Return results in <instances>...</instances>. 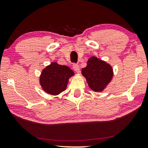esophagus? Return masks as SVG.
<instances>
[{
  "label": "esophagus",
  "instance_id": "34e87169",
  "mask_svg": "<svg viewBox=\"0 0 148 148\" xmlns=\"http://www.w3.org/2000/svg\"><path fill=\"white\" fill-rule=\"evenodd\" d=\"M73 69H74V71L77 72V73H79V71H80L79 65L77 64H73Z\"/></svg>",
  "mask_w": 148,
  "mask_h": 148
}]
</instances>
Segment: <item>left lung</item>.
<instances>
[{"label":"left lung","instance_id":"left-lung-1","mask_svg":"<svg viewBox=\"0 0 148 148\" xmlns=\"http://www.w3.org/2000/svg\"><path fill=\"white\" fill-rule=\"evenodd\" d=\"M82 74L92 91L101 92L111 82L114 72L111 65L93 56L87 61L86 67L82 69Z\"/></svg>","mask_w":148,"mask_h":148}]
</instances>
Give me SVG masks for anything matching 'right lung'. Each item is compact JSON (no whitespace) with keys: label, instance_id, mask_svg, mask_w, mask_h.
<instances>
[{"label":"right lung","instance_id":"right-lung-1","mask_svg":"<svg viewBox=\"0 0 148 148\" xmlns=\"http://www.w3.org/2000/svg\"><path fill=\"white\" fill-rule=\"evenodd\" d=\"M73 71L64 65L53 62L43 69L40 76V84L47 93L57 95L66 89Z\"/></svg>","mask_w":148,"mask_h":148}]
</instances>
